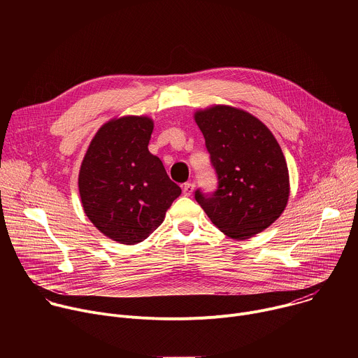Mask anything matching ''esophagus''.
Returning <instances> with one entry per match:
<instances>
[{
    "instance_id": "esophagus-1",
    "label": "esophagus",
    "mask_w": 358,
    "mask_h": 358,
    "mask_svg": "<svg viewBox=\"0 0 358 358\" xmlns=\"http://www.w3.org/2000/svg\"><path fill=\"white\" fill-rule=\"evenodd\" d=\"M192 191H194V184H192V182H185V184L182 185V194H184V195L189 196V195L192 194Z\"/></svg>"
}]
</instances>
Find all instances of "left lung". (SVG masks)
<instances>
[{
  "instance_id": "8db88e82",
  "label": "left lung",
  "mask_w": 358,
  "mask_h": 358,
  "mask_svg": "<svg viewBox=\"0 0 358 358\" xmlns=\"http://www.w3.org/2000/svg\"><path fill=\"white\" fill-rule=\"evenodd\" d=\"M206 138L218 188L195 199L227 236L242 241L271 227L285 211L289 170L272 131L253 115L228 105L194 113Z\"/></svg>"
}]
</instances>
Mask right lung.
I'll return each instance as SVG.
<instances>
[{
  "label": "right lung",
  "instance_id": "add662e5",
  "mask_svg": "<svg viewBox=\"0 0 358 358\" xmlns=\"http://www.w3.org/2000/svg\"><path fill=\"white\" fill-rule=\"evenodd\" d=\"M152 129L148 116L110 119L96 131L80 164L83 211L101 234L119 243L148 238L181 194L162 160L148 151Z\"/></svg>",
  "mask_w": 358,
  "mask_h": 358
}]
</instances>
